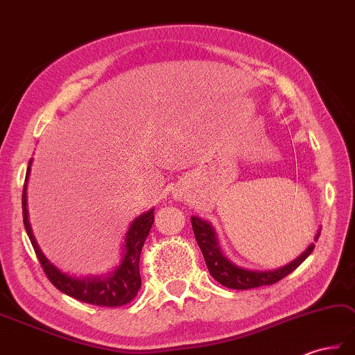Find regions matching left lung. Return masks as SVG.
Listing matches in <instances>:
<instances>
[{"label": "left lung", "instance_id": "obj_1", "mask_svg": "<svg viewBox=\"0 0 355 355\" xmlns=\"http://www.w3.org/2000/svg\"><path fill=\"white\" fill-rule=\"evenodd\" d=\"M191 225H193L194 237L198 240V244L202 250L205 263H207L211 277L216 281H218L222 286L227 288H234V290H248V288H255L261 286H270V284H275V282L281 281L305 261V258L311 254L314 249V243L318 241L320 235V227H319L316 237H314V243H311L301 255L293 259V261L279 267V269L263 272V270L243 269V267L235 266L232 261H230L218 246V240H217V234L214 231V227H212L211 223H208L207 220H202L200 217L193 216Z\"/></svg>", "mask_w": 355, "mask_h": 355}]
</instances>
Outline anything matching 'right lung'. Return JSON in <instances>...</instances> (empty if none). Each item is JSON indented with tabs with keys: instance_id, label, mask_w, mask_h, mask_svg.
Here are the masks:
<instances>
[{
	"instance_id": "right-lung-1",
	"label": "right lung",
	"mask_w": 355,
	"mask_h": 355,
	"mask_svg": "<svg viewBox=\"0 0 355 355\" xmlns=\"http://www.w3.org/2000/svg\"><path fill=\"white\" fill-rule=\"evenodd\" d=\"M30 165L27 167L26 184L22 190V217L24 226L28 239L33 246L36 257L41 263L42 269L46 275V278L51 281V284L58 290L64 291L65 295L77 299L80 302L100 305V306H121L130 302L133 297L138 295L141 287V277H139V255L141 249L144 246L148 232L152 230L155 220V209L144 212L138 216L130 223L128 234H125L124 246H123V259L116 269L107 275L101 277H85L76 278L68 273L60 272L56 266L51 264L49 259L39 249L37 243L31 232V226L28 222V211H27V180L30 175Z\"/></svg>"
}]
</instances>
